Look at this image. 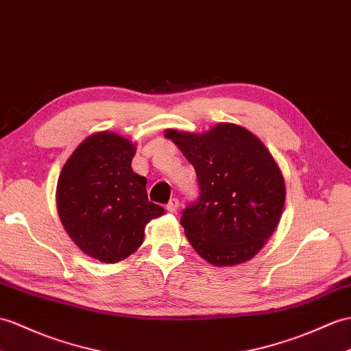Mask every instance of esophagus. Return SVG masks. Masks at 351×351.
I'll list each match as a JSON object with an SVG mask.
<instances>
[{"instance_id": "esophagus-1", "label": "esophagus", "mask_w": 351, "mask_h": 351, "mask_svg": "<svg viewBox=\"0 0 351 351\" xmlns=\"http://www.w3.org/2000/svg\"><path fill=\"white\" fill-rule=\"evenodd\" d=\"M178 208H179V200H178L176 197L170 199V200H169V203L166 205V209L169 210V213H176Z\"/></svg>"}]
</instances>
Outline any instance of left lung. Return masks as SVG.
<instances>
[{
	"mask_svg": "<svg viewBox=\"0 0 351 351\" xmlns=\"http://www.w3.org/2000/svg\"><path fill=\"white\" fill-rule=\"evenodd\" d=\"M197 175L199 197L182 210L191 247L214 266L247 262L280 223L286 185L258 137L221 122L202 134L166 130Z\"/></svg>",
	"mask_w": 351,
	"mask_h": 351,
	"instance_id": "1",
	"label": "left lung"
}]
</instances>
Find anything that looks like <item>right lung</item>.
Segmentation results:
<instances>
[{
  "mask_svg": "<svg viewBox=\"0 0 351 351\" xmlns=\"http://www.w3.org/2000/svg\"><path fill=\"white\" fill-rule=\"evenodd\" d=\"M136 146L117 133L86 137L65 162L56 208L65 232L89 257L117 263L142 245L145 226L165 209L148 200L133 172Z\"/></svg>",
  "mask_w": 351,
  "mask_h": 351,
  "instance_id": "add662e5",
  "label": "right lung"
}]
</instances>
